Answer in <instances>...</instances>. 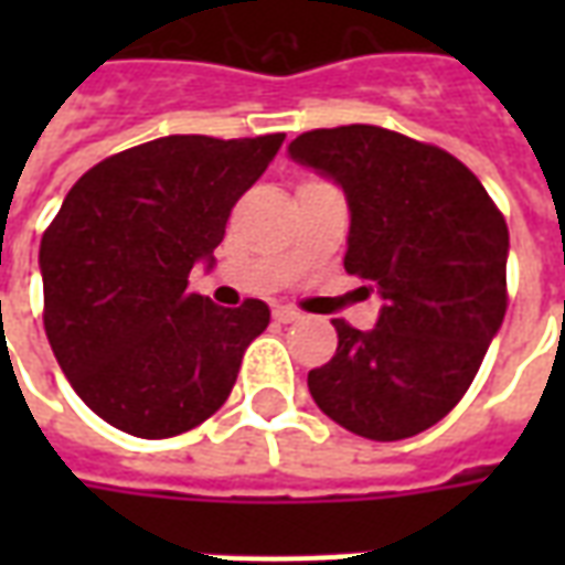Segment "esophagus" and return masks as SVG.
Instances as JSON below:
<instances>
[{
  "instance_id": "1",
  "label": "esophagus",
  "mask_w": 565,
  "mask_h": 565,
  "mask_svg": "<svg viewBox=\"0 0 565 565\" xmlns=\"http://www.w3.org/2000/svg\"><path fill=\"white\" fill-rule=\"evenodd\" d=\"M271 318L278 320V323H296V320L302 318V315H299V311H296V308L278 306V308H275V311H271Z\"/></svg>"
}]
</instances>
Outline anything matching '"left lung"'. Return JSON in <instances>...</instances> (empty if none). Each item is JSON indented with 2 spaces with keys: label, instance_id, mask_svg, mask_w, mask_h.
Returning <instances> with one entry per match:
<instances>
[{
  "label": "left lung",
  "instance_id": "left-lung-1",
  "mask_svg": "<svg viewBox=\"0 0 565 565\" xmlns=\"http://www.w3.org/2000/svg\"><path fill=\"white\" fill-rule=\"evenodd\" d=\"M287 153L342 186L344 269L384 299L375 330L332 320L339 348L308 391L356 436H417L460 403L502 327L505 217L457 157L391 129H311Z\"/></svg>",
  "mask_w": 565,
  "mask_h": 565
}]
</instances>
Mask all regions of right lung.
Returning a JSON list of instances; mask_svg holds the SVG:
<instances>
[{
  "mask_svg": "<svg viewBox=\"0 0 565 565\" xmlns=\"http://www.w3.org/2000/svg\"><path fill=\"white\" fill-rule=\"evenodd\" d=\"M284 132L166 136L84 172L42 235L44 332L84 403L117 429L169 438L233 391L269 306L221 308L190 290L214 266L226 217L269 169Z\"/></svg>",
  "mask_w": 565,
  "mask_h": 565,
  "instance_id": "right-lung-1",
  "label": "right lung"
}]
</instances>
